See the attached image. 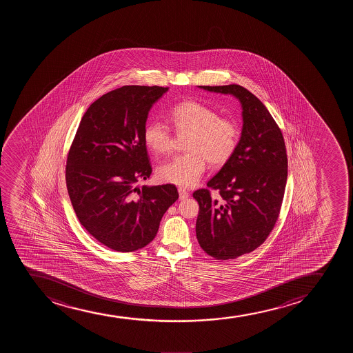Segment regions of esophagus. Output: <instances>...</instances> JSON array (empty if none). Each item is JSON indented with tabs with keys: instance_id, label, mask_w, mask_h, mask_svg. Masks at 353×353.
<instances>
[{
	"instance_id": "1",
	"label": "esophagus",
	"mask_w": 353,
	"mask_h": 353,
	"mask_svg": "<svg viewBox=\"0 0 353 353\" xmlns=\"http://www.w3.org/2000/svg\"><path fill=\"white\" fill-rule=\"evenodd\" d=\"M179 192V198H180V200H185V199L188 198L190 196V193L185 190V188H183V187H180L178 190Z\"/></svg>"
}]
</instances>
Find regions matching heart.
Returning a JSON list of instances; mask_svg holds the SVG:
<instances>
[{
  "instance_id": "1",
  "label": "heart",
  "mask_w": 353,
  "mask_h": 353,
  "mask_svg": "<svg viewBox=\"0 0 353 353\" xmlns=\"http://www.w3.org/2000/svg\"><path fill=\"white\" fill-rule=\"evenodd\" d=\"M170 120L179 134H188L186 154L176 155L159 167L162 181L191 187L206 170L207 160L213 166H223L235 152L239 130L230 119L200 102L183 101L173 107ZM143 141L155 154L172 150L173 139L170 127L162 121H150L143 128Z\"/></svg>"
}]
</instances>
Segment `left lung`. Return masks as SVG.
<instances>
[{"mask_svg":"<svg viewBox=\"0 0 353 353\" xmlns=\"http://www.w3.org/2000/svg\"><path fill=\"white\" fill-rule=\"evenodd\" d=\"M234 97L241 105L243 128L232 158L199 190L195 225L199 245L218 260L254 251L266 240L279 215L288 180V157L281 130L268 108L239 85H198Z\"/></svg>","mask_w":353,"mask_h":353,"instance_id":"obj_1","label":"left lung"}]
</instances>
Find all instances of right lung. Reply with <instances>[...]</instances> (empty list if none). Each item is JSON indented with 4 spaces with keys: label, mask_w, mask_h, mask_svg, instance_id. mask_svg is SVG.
<instances>
[{
    "label": "right lung",
    "mask_w": 353,
    "mask_h": 353,
    "mask_svg": "<svg viewBox=\"0 0 353 353\" xmlns=\"http://www.w3.org/2000/svg\"><path fill=\"white\" fill-rule=\"evenodd\" d=\"M168 87L123 85L87 110L69 150L65 181L82 226L107 248L133 252L158 233L179 198L174 185L139 187L152 173L143 128Z\"/></svg>",
    "instance_id": "1"
}]
</instances>
